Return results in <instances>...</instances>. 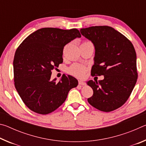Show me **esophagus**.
<instances>
[{"instance_id":"1","label":"esophagus","mask_w":146,"mask_h":146,"mask_svg":"<svg viewBox=\"0 0 146 146\" xmlns=\"http://www.w3.org/2000/svg\"><path fill=\"white\" fill-rule=\"evenodd\" d=\"M78 84L79 85H82V86H86V82H83V81L79 80L78 81Z\"/></svg>"}]
</instances>
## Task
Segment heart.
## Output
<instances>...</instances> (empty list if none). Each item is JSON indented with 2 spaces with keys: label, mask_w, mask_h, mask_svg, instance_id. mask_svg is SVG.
I'll use <instances>...</instances> for the list:
<instances>
[{
  "label": "heart",
  "mask_w": 146,
  "mask_h": 146,
  "mask_svg": "<svg viewBox=\"0 0 146 146\" xmlns=\"http://www.w3.org/2000/svg\"><path fill=\"white\" fill-rule=\"evenodd\" d=\"M87 69L82 65L78 64H73L71 67L68 69V72L76 77L78 78H84L86 75Z\"/></svg>",
  "instance_id": "b5f03b06"
}]
</instances>
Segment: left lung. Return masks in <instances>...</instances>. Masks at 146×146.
<instances>
[{
    "instance_id": "1",
    "label": "left lung",
    "mask_w": 146,
    "mask_h": 146,
    "mask_svg": "<svg viewBox=\"0 0 146 146\" xmlns=\"http://www.w3.org/2000/svg\"><path fill=\"white\" fill-rule=\"evenodd\" d=\"M80 31L95 46L91 74L104 76L98 82H87L93 91L88 101L98 110L112 111L124 104L137 82L134 46L124 35L110 26H91Z\"/></svg>"
}]
</instances>
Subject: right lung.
<instances>
[{
	"label": "right lung",
	"mask_w": 146,
	"mask_h": 146,
	"mask_svg": "<svg viewBox=\"0 0 146 146\" xmlns=\"http://www.w3.org/2000/svg\"><path fill=\"white\" fill-rule=\"evenodd\" d=\"M81 37L76 29H39L29 35L17 49L13 60L15 86L29 110L47 115L62 104L69 91L78 85L71 75H63L59 82L51 80V70L62 63L63 49Z\"/></svg>",
	"instance_id": "obj_1"
}]
</instances>
